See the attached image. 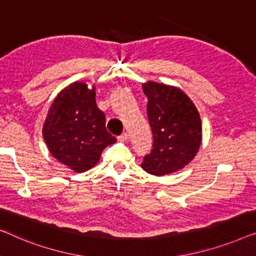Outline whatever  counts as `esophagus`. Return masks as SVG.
I'll return each instance as SVG.
<instances>
[{"instance_id": "1", "label": "esophagus", "mask_w": 256, "mask_h": 256, "mask_svg": "<svg viewBox=\"0 0 256 256\" xmlns=\"http://www.w3.org/2000/svg\"><path fill=\"white\" fill-rule=\"evenodd\" d=\"M128 139V133H123V134H120V136H118V140H120V142H126Z\"/></svg>"}]
</instances>
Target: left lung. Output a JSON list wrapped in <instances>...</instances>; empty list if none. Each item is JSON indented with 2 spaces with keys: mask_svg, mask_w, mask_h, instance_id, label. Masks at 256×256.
Returning a JSON list of instances; mask_svg holds the SVG:
<instances>
[{
  "mask_svg": "<svg viewBox=\"0 0 256 256\" xmlns=\"http://www.w3.org/2000/svg\"><path fill=\"white\" fill-rule=\"evenodd\" d=\"M142 90L148 98L153 150L144 158L142 168L156 176L172 174L186 167L198 153L200 112L190 97L174 86L148 81L142 84Z\"/></svg>",
  "mask_w": 256,
  "mask_h": 256,
  "instance_id": "1",
  "label": "left lung"
}]
</instances>
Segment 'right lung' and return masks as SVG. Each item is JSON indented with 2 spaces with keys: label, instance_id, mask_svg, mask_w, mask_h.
I'll use <instances>...</instances> for the list:
<instances>
[{
  "label": "right lung",
  "instance_id": "add662e5",
  "mask_svg": "<svg viewBox=\"0 0 256 256\" xmlns=\"http://www.w3.org/2000/svg\"><path fill=\"white\" fill-rule=\"evenodd\" d=\"M95 86L75 81L64 88L50 106L42 138L53 158L76 172L97 164L116 138L106 128V114L96 106Z\"/></svg>",
  "mask_w": 256,
  "mask_h": 256
}]
</instances>
